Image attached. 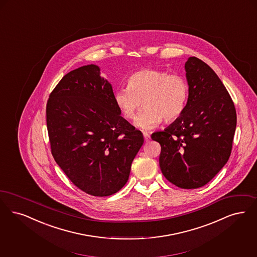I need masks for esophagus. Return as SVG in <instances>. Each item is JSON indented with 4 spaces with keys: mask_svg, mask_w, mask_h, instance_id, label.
Masks as SVG:
<instances>
[{
    "mask_svg": "<svg viewBox=\"0 0 257 257\" xmlns=\"http://www.w3.org/2000/svg\"><path fill=\"white\" fill-rule=\"evenodd\" d=\"M144 141L146 143H148L150 141V135L147 133V132H144Z\"/></svg>",
    "mask_w": 257,
    "mask_h": 257,
    "instance_id": "1",
    "label": "esophagus"
}]
</instances>
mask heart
<instances>
[{
	"label": "heart",
	"mask_w": 257,
	"mask_h": 257,
	"mask_svg": "<svg viewBox=\"0 0 257 257\" xmlns=\"http://www.w3.org/2000/svg\"><path fill=\"white\" fill-rule=\"evenodd\" d=\"M188 85L179 74H167L159 69H143L132 73L127 88L115 91L113 101L125 118L133 119L141 107L135 125L149 130L162 123L174 121L184 113L188 99Z\"/></svg>",
	"instance_id": "b5f03b06"
}]
</instances>
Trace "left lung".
Listing matches in <instances>:
<instances>
[{
  "instance_id": "obj_1",
  "label": "left lung",
  "mask_w": 257,
  "mask_h": 257,
  "mask_svg": "<svg viewBox=\"0 0 257 257\" xmlns=\"http://www.w3.org/2000/svg\"><path fill=\"white\" fill-rule=\"evenodd\" d=\"M185 70L189 90L185 111L151 138L161 144L165 178L178 187L194 189L212 180L228 161L236 111L226 87L205 62L189 57Z\"/></svg>"
}]
</instances>
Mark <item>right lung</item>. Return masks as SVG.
I'll return each mask as SVG.
<instances>
[{
	"label": "right lung",
	"mask_w": 257,
	"mask_h": 257,
	"mask_svg": "<svg viewBox=\"0 0 257 257\" xmlns=\"http://www.w3.org/2000/svg\"><path fill=\"white\" fill-rule=\"evenodd\" d=\"M120 114L112 84L93 64L67 73L47 103L52 156L72 184L90 195L120 190L144 144L143 133Z\"/></svg>",
	"instance_id": "1"
}]
</instances>
